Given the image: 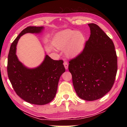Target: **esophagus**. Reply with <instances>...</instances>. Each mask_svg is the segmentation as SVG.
<instances>
[{
  "label": "esophagus",
  "mask_w": 127,
  "mask_h": 127,
  "mask_svg": "<svg viewBox=\"0 0 127 127\" xmlns=\"http://www.w3.org/2000/svg\"><path fill=\"white\" fill-rule=\"evenodd\" d=\"M63 64H64V67H65V69H68V63H67V62H64Z\"/></svg>",
  "instance_id": "1"
}]
</instances>
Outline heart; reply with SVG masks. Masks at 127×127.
<instances>
[{"label":"heart","instance_id":"1","mask_svg":"<svg viewBox=\"0 0 127 127\" xmlns=\"http://www.w3.org/2000/svg\"><path fill=\"white\" fill-rule=\"evenodd\" d=\"M85 42V37L82 33L68 29L58 34L55 46L60 50L65 48V55L68 57H74L82 51Z\"/></svg>","mask_w":127,"mask_h":127}]
</instances>
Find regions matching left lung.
<instances>
[{"instance_id":"1","label":"left lung","mask_w":127,"mask_h":127,"mask_svg":"<svg viewBox=\"0 0 127 127\" xmlns=\"http://www.w3.org/2000/svg\"><path fill=\"white\" fill-rule=\"evenodd\" d=\"M82 52L69 61V70L79 98L93 101L111 90L117 71V57L112 40L94 23Z\"/></svg>"}]
</instances>
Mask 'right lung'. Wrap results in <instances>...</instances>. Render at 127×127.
Listing matches in <instances>:
<instances>
[{"mask_svg":"<svg viewBox=\"0 0 127 127\" xmlns=\"http://www.w3.org/2000/svg\"><path fill=\"white\" fill-rule=\"evenodd\" d=\"M44 27H28L12 43L7 59V70L10 81L16 94L24 100L35 105L49 103L55 97L59 79L65 69L62 60L55 61L46 55L36 68L30 69L19 61L16 55L20 37L26 33H40Z\"/></svg>","mask_w":127,"mask_h":127,"instance_id":"add662e5","label":"right lung"}]
</instances>
